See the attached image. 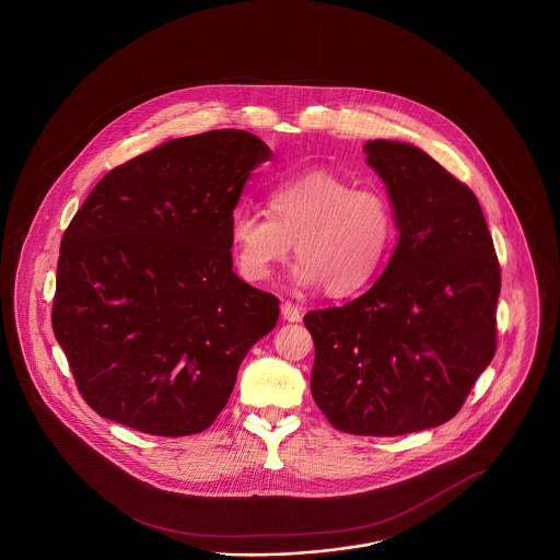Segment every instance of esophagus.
Instances as JSON below:
<instances>
[{
    "label": "esophagus",
    "instance_id": "1",
    "mask_svg": "<svg viewBox=\"0 0 560 560\" xmlns=\"http://www.w3.org/2000/svg\"><path fill=\"white\" fill-rule=\"evenodd\" d=\"M281 316H283V320H288V323H300V320H302L300 307L295 304H291V302H283V304H281Z\"/></svg>",
    "mask_w": 560,
    "mask_h": 560
}]
</instances>
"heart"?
<instances>
[{
    "label": "heart",
    "mask_w": 560,
    "mask_h": 560,
    "mask_svg": "<svg viewBox=\"0 0 560 560\" xmlns=\"http://www.w3.org/2000/svg\"><path fill=\"white\" fill-rule=\"evenodd\" d=\"M269 215L240 209L230 221L237 269L248 281H267L293 242L300 260L291 271L298 288L351 295L380 269L394 234L388 201L328 170H310L277 185Z\"/></svg>",
    "instance_id": "1"
}]
</instances>
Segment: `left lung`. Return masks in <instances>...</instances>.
Returning a JSON list of instances; mask_svg holds the SVG:
<instances>
[{"instance_id":"8db88e82","label":"left lung","mask_w":560,"mask_h":560,"mask_svg":"<svg viewBox=\"0 0 560 560\" xmlns=\"http://www.w3.org/2000/svg\"><path fill=\"white\" fill-rule=\"evenodd\" d=\"M398 242L361 298L304 316L314 402L339 431L394 438L450 421L494 355L501 269L475 192L429 153L375 139Z\"/></svg>"}]
</instances>
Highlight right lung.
I'll return each instance as SVG.
<instances>
[{
    "instance_id": "right-lung-1",
    "label": "right lung",
    "mask_w": 560,
    "mask_h": 560,
    "mask_svg": "<svg viewBox=\"0 0 560 560\" xmlns=\"http://www.w3.org/2000/svg\"><path fill=\"white\" fill-rule=\"evenodd\" d=\"M272 153L246 131L178 137L110 170L57 262L55 339L85 402L162 438L201 433L279 300L237 277L230 221Z\"/></svg>"
}]
</instances>
